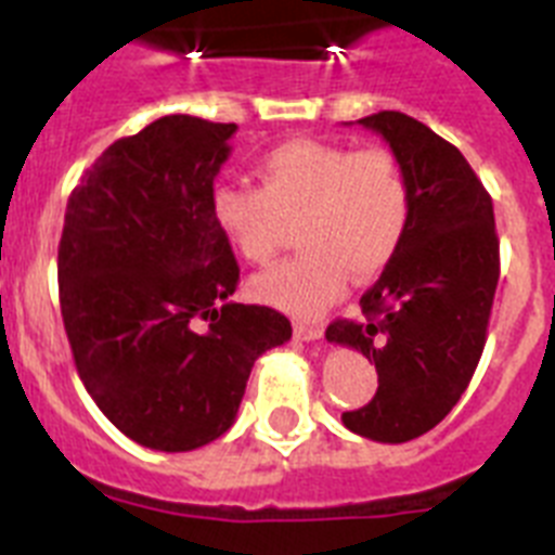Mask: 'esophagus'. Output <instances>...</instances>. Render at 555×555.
Segmentation results:
<instances>
[{"label":"esophagus","instance_id":"esophagus-1","mask_svg":"<svg viewBox=\"0 0 555 555\" xmlns=\"http://www.w3.org/2000/svg\"><path fill=\"white\" fill-rule=\"evenodd\" d=\"M325 327L311 325V322H294V336L302 338V341H313V338H322Z\"/></svg>","mask_w":555,"mask_h":555}]
</instances>
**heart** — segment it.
Returning <instances> with one entry per match:
<instances>
[{
	"mask_svg": "<svg viewBox=\"0 0 555 555\" xmlns=\"http://www.w3.org/2000/svg\"><path fill=\"white\" fill-rule=\"evenodd\" d=\"M258 185L222 183L210 217L247 263L267 267L300 222L302 253L258 274L255 297L294 317H320L345 294L347 278L370 281L397 255L411 222L403 164L386 146L352 150L297 139L258 160Z\"/></svg>",
	"mask_w": 555,
	"mask_h": 555,
	"instance_id": "heart-1",
	"label": "heart"
}]
</instances>
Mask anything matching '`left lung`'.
I'll use <instances>...</instances> for the list:
<instances>
[{
	"instance_id": "left-lung-1",
	"label": "left lung",
	"mask_w": 555,
	"mask_h": 555,
	"mask_svg": "<svg viewBox=\"0 0 555 555\" xmlns=\"http://www.w3.org/2000/svg\"><path fill=\"white\" fill-rule=\"evenodd\" d=\"M403 164L411 222L384 274L361 297V320L327 325V341L356 347L377 370V391L341 423L375 442H411L442 423L487 345L500 242L489 191L467 158L400 111L358 119Z\"/></svg>"
}]
</instances>
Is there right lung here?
<instances>
[{"label": "right lung", "instance_id": "1", "mask_svg": "<svg viewBox=\"0 0 555 555\" xmlns=\"http://www.w3.org/2000/svg\"><path fill=\"white\" fill-rule=\"evenodd\" d=\"M235 125L164 116L113 141L66 205L57 286L77 375L132 442L185 453L233 425L255 358L292 338L230 300L238 263L214 217Z\"/></svg>", "mask_w": 555, "mask_h": 555}]
</instances>
